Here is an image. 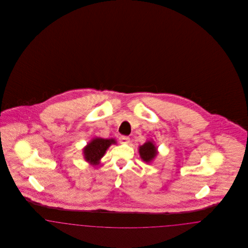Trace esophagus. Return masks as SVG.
Segmentation results:
<instances>
[{
	"label": "esophagus",
	"instance_id": "esophagus-1",
	"mask_svg": "<svg viewBox=\"0 0 248 248\" xmlns=\"http://www.w3.org/2000/svg\"><path fill=\"white\" fill-rule=\"evenodd\" d=\"M119 140L122 143V144H128L130 141L129 137H126V136H121L119 138Z\"/></svg>",
	"mask_w": 248,
	"mask_h": 248
}]
</instances>
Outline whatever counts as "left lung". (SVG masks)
<instances>
[{"mask_svg":"<svg viewBox=\"0 0 248 248\" xmlns=\"http://www.w3.org/2000/svg\"><path fill=\"white\" fill-rule=\"evenodd\" d=\"M139 153L142 160L147 164H150L158 154L157 148L155 147L154 142L151 140L145 142L142 146H140Z\"/></svg>","mask_w":248,"mask_h":248,"instance_id":"obj_1","label":"left lung"}]
</instances>
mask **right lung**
<instances>
[{"label": "right lung", "mask_w": 248, "mask_h": 248, "mask_svg": "<svg viewBox=\"0 0 248 248\" xmlns=\"http://www.w3.org/2000/svg\"><path fill=\"white\" fill-rule=\"evenodd\" d=\"M111 144H116V140L114 139H93L83 148V157L85 161L92 165H98L100 159L104 156L108 148Z\"/></svg>", "instance_id": "add662e5"}]
</instances>
